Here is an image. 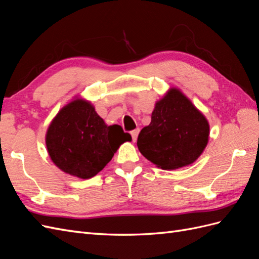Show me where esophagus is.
<instances>
[{
	"mask_svg": "<svg viewBox=\"0 0 259 259\" xmlns=\"http://www.w3.org/2000/svg\"><path fill=\"white\" fill-rule=\"evenodd\" d=\"M138 134H139V128H136V130H134V131H132V132H131V135H132V138H133V142H136V139H137Z\"/></svg>",
	"mask_w": 259,
	"mask_h": 259,
	"instance_id": "esophagus-1",
	"label": "esophagus"
}]
</instances>
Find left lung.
<instances>
[{
    "mask_svg": "<svg viewBox=\"0 0 259 259\" xmlns=\"http://www.w3.org/2000/svg\"><path fill=\"white\" fill-rule=\"evenodd\" d=\"M206 117L178 89H170L155 103L151 122L140 131V153L162 169L189 165L208 143Z\"/></svg>",
    "mask_w": 259,
    "mask_h": 259,
    "instance_id": "obj_1",
    "label": "left lung"
}]
</instances>
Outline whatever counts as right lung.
Instances as JSON below:
<instances>
[{
    "label": "right lung",
    "instance_id": "obj_1",
    "mask_svg": "<svg viewBox=\"0 0 259 259\" xmlns=\"http://www.w3.org/2000/svg\"><path fill=\"white\" fill-rule=\"evenodd\" d=\"M131 140V135L120 125H107L90 101L82 98L60 109L45 136L55 165L82 179L97 175L119 147Z\"/></svg>",
    "mask_w": 259,
    "mask_h": 259
}]
</instances>
